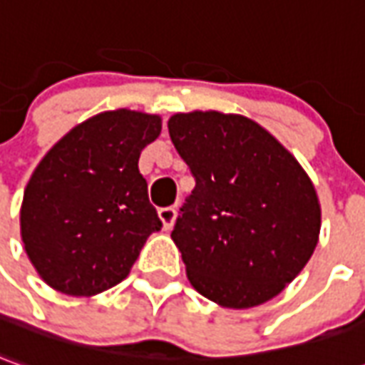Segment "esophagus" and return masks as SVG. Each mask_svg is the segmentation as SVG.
Here are the masks:
<instances>
[{
	"label": "esophagus",
	"instance_id": "esophagus-1",
	"mask_svg": "<svg viewBox=\"0 0 365 365\" xmlns=\"http://www.w3.org/2000/svg\"><path fill=\"white\" fill-rule=\"evenodd\" d=\"M175 218H177V208L175 207H165L158 210V220L163 222L165 230H170L175 225Z\"/></svg>",
	"mask_w": 365,
	"mask_h": 365
}]
</instances>
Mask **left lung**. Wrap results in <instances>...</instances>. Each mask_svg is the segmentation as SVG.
I'll return each instance as SVG.
<instances>
[{
    "instance_id": "obj_1",
    "label": "left lung",
    "mask_w": 365,
    "mask_h": 365,
    "mask_svg": "<svg viewBox=\"0 0 365 365\" xmlns=\"http://www.w3.org/2000/svg\"><path fill=\"white\" fill-rule=\"evenodd\" d=\"M168 135L197 178L170 235L188 282L222 308L272 300L318 245L322 210L310 177L245 115L177 113Z\"/></svg>"
}]
</instances>
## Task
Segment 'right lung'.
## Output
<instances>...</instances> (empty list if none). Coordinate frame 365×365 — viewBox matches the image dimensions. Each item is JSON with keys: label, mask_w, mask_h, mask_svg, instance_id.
I'll use <instances>...</instances> for the list:
<instances>
[{"label": "right lung", "mask_w": 365, "mask_h": 365, "mask_svg": "<svg viewBox=\"0 0 365 365\" xmlns=\"http://www.w3.org/2000/svg\"><path fill=\"white\" fill-rule=\"evenodd\" d=\"M160 129V115L103 110L73 127L35 167L19 226L27 258L53 290L95 296L117 286L160 230L139 173L140 150Z\"/></svg>", "instance_id": "right-lung-1"}]
</instances>
